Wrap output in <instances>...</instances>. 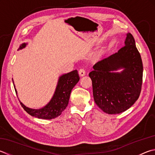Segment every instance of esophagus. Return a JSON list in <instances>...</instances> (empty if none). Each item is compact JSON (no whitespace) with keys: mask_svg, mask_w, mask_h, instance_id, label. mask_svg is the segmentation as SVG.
<instances>
[{"mask_svg":"<svg viewBox=\"0 0 155 155\" xmlns=\"http://www.w3.org/2000/svg\"><path fill=\"white\" fill-rule=\"evenodd\" d=\"M78 74L81 76V77H83V76L85 75V70L84 68H81L78 71Z\"/></svg>","mask_w":155,"mask_h":155,"instance_id":"obj_1","label":"esophagus"}]
</instances>
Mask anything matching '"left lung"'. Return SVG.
Wrapping results in <instances>:
<instances>
[{"instance_id":"obj_1","label":"left lung","mask_w":155,"mask_h":155,"mask_svg":"<svg viewBox=\"0 0 155 155\" xmlns=\"http://www.w3.org/2000/svg\"><path fill=\"white\" fill-rule=\"evenodd\" d=\"M89 74L96 104L108 114L125 112L136 102L142 89L143 64L134 36L126 35L125 46L98 61ZM120 68V73L113 71Z\"/></svg>"}]
</instances>
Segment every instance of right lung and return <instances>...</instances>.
Here are the masks:
<instances>
[{"instance_id":"obj_1","label":"right lung","mask_w":155,"mask_h":155,"mask_svg":"<svg viewBox=\"0 0 155 155\" xmlns=\"http://www.w3.org/2000/svg\"><path fill=\"white\" fill-rule=\"evenodd\" d=\"M26 45L25 43L21 44L19 49L24 48ZM79 78L77 70L61 76L52 99L43 108L36 110L29 108L20 102L21 106L27 113L32 117L42 119H55L60 116L68 106L70 93L73 87L78 82ZM15 90L17 94L16 89Z\"/></svg>"}]
</instances>
